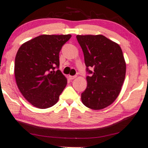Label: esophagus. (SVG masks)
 I'll return each mask as SVG.
<instances>
[{
  "label": "esophagus",
  "instance_id": "obj_1",
  "mask_svg": "<svg viewBox=\"0 0 148 148\" xmlns=\"http://www.w3.org/2000/svg\"><path fill=\"white\" fill-rule=\"evenodd\" d=\"M76 77H77L76 75H69V78L71 79H73L75 78H76Z\"/></svg>",
  "mask_w": 148,
  "mask_h": 148
}]
</instances>
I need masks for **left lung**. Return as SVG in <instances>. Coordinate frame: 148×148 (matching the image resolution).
I'll return each mask as SVG.
<instances>
[{
    "mask_svg": "<svg viewBox=\"0 0 148 148\" xmlns=\"http://www.w3.org/2000/svg\"><path fill=\"white\" fill-rule=\"evenodd\" d=\"M87 66V86L81 94L84 106L101 110L112 104L120 92L126 74V63L118 44L102 35L76 36ZM92 67L93 71L89 67Z\"/></svg>",
    "mask_w": 148,
    "mask_h": 148,
    "instance_id": "1",
    "label": "left lung"
}]
</instances>
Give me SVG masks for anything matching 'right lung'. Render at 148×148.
<instances>
[{"label":"right lung","instance_id":"obj_1","mask_svg":"<svg viewBox=\"0 0 148 148\" xmlns=\"http://www.w3.org/2000/svg\"><path fill=\"white\" fill-rule=\"evenodd\" d=\"M71 35H41L18 49L14 62L16 82L24 97L38 108L57 103L67 84L59 70V52Z\"/></svg>","mask_w":148,"mask_h":148}]
</instances>
